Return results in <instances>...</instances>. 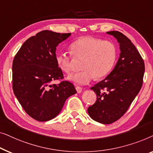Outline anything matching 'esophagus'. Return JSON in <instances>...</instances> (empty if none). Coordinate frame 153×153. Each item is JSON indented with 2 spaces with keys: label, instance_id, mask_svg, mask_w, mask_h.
I'll return each mask as SVG.
<instances>
[{
  "label": "esophagus",
  "instance_id": "esophagus-1",
  "mask_svg": "<svg viewBox=\"0 0 153 153\" xmlns=\"http://www.w3.org/2000/svg\"><path fill=\"white\" fill-rule=\"evenodd\" d=\"M76 89L77 92V93H78V94L81 93L82 91V88L80 87H78V86H77V87H76Z\"/></svg>",
  "mask_w": 153,
  "mask_h": 153
}]
</instances>
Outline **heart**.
Listing matches in <instances>:
<instances>
[{"mask_svg": "<svg viewBox=\"0 0 153 153\" xmlns=\"http://www.w3.org/2000/svg\"><path fill=\"white\" fill-rule=\"evenodd\" d=\"M71 54L60 53L56 55L57 66L69 74L73 70L72 55L84 59L82 70L69 76V79L78 85H87L96 77L102 78L112 70L117 57L115 44L111 41L91 36H80L71 44Z\"/></svg>", "mask_w": 153, "mask_h": 153, "instance_id": "b5f03b06", "label": "heart"}]
</instances>
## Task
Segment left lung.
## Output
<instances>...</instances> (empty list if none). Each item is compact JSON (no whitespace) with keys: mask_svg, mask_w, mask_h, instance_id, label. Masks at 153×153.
I'll list each match as a JSON object with an SVG mask.
<instances>
[{"mask_svg":"<svg viewBox=\"0 0 153 153\" xmlns=\"http://www.w3.org/2000/svg\"><path fill=\"white\" fill-rule=\"evenodd\" d=\"M120 45V57L106 78L92 87L96 102L87 111L92 119L103 124L119 120L128 111L143 85L145 64L132 42L119 31L107 32Z\"/></svg>","mask_w":153,"mask_h":153,"instance_id":"8db88e82","label":"left lung"}]
</instances>
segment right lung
Wrapping results in <instances>:
<instances>
[{"instance_id": "obj_1", "label": "right lung", "mask_w": 153, "mask_h": 153, "mask_svg": "<svg viewBox=\"0 0 153 153\" xmlns=\"http://www.w3.org/2000/svg\"><path fill=\"white\" fill-rule=\"evenodd\" d=\"M71 33L41 31L31 36L14 56L12 88L19 103L30 117L38 121L55 118L69 96L76 94L74 85L63 80L56 63V47ZM60 80L58 85H51Z\"/></svg>"}]
</instances>
